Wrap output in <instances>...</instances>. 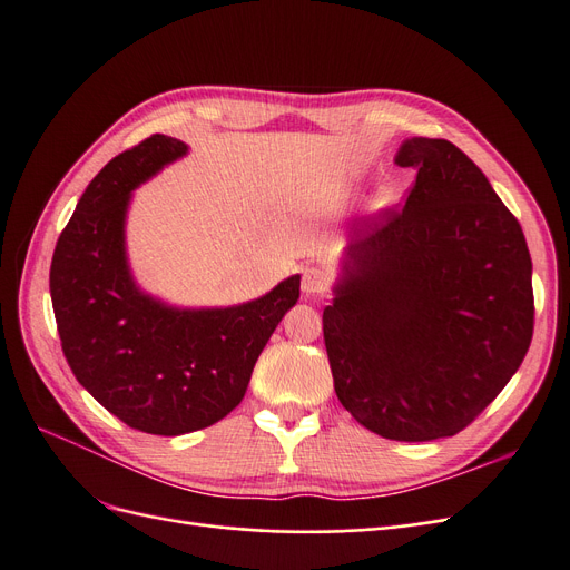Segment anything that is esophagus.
Returning <instances> with one entry per match:
<instances>
[{
  "instance_id": "obj_1",
  "label": "esophagus",
  "mask_w": 570,
  "mask_h": 570,
  "mask_svg": "<svg viewBox=\"0 0 570 570\" xmlns=\"http://www.w3.org/2000/svg\"><path fill=\"white\" fill-rule=\"evenodd\" d=\"M302 292L312 297H325L331 292V275L318 266H306L302 271Z\"/></svg>"
}]
</instances>
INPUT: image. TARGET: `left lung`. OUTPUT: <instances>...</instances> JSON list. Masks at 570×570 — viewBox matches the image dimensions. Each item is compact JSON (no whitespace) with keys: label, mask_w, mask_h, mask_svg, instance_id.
<instances>
[{"label":"left lung","mask_w":570,"mask_h":570,"mask_svg":"<svg viewBox=\"0 0 570 570\" xmlns=\"http://www.w3.org/2000/svg\"><path fill=\"white\" fill-rule=\"evenodd\" d=\"M402 209L352 237L323 340L342 406L371 433L452 438L492 404L532 340V262L521 223L446 140L411 137Z\"/></svg>","instance_id":"left-lung-1"}]
</instances>
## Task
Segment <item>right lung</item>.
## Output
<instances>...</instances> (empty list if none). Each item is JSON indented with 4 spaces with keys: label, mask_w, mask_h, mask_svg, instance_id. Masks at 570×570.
Returning a JSON list of instances; mask_svg holds the SVG:
<instances>
[{
    "label": "right lung",
    "mask_w": 570,
    "mask_h": 570,
    "mask_svg": "<svg viewBox=\"0 0 570 570\" xmlns=\"http://www.w3.org/2000/svg\"><path fill=\"white\" fill-rule=\"evenodd\" d=\"M187 154L151 135L114 157L85 189L51 256L49 292L78 383L126 425L183 435L243 402L258 354L299 299V275L226 308H176L135 285L126 214L137 185Z\"/></svg>",
    "instance_id": "right-lung-1"
}]
</instances>
